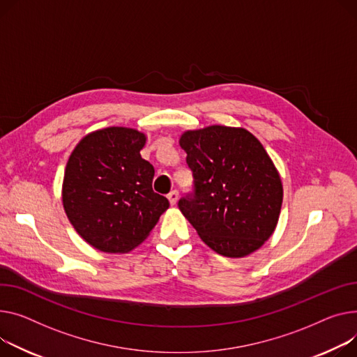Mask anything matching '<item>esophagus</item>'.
I'll use <instances>...</instances> for the list:
<instances>
[{"instance_id":"34e87169","label":"esophagus","mask_w":357,"mask_h":357,"mask_svg":"<svg viewBox=\"0 0 357 357\" xmlns=\"http://www.w3.org/2000/svg\"><path fill=\"white\" fill-rule=\"evenodd\" d=\"M178 198H179V194L178 191H171L169 195H168V199H169V204L174 206L176 202H178Z\"/></svg>"}]
</instances>
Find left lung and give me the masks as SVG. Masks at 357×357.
Instances as JSON below:
<instances>
[{
	"label": "left lung",
	"mask_w": 357,
	"mask_h": 357,
	"mask_svg": "<svg viewBox=\"0 0 357 357\" xmlns=\"http://www.w3.org/2000/svg\"><path fill=\"white\" fill-rule=\"evenodd\" d=\"M194 175V194L179 199L183 217L215 252L241 258L273 235L282 204L280 174L244 128L212 125L179 139Z\"/></svg>",
	"instance_id": "left-lung-1"
}]
</instances>
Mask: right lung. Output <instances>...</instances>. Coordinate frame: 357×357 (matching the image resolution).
Returning a JSON list of instances; mask_svg holds the SVG:
<instances>
[{
    "instance_id": "1",
    "label": "right lung",
    "mask_w": 357,
    "mask_h": 357,
    "mask_svg": "<svg viewBox=\"0 0 357 357\" xmlns=\"http://www.w3.org/2000/svg\"><path fill=\"white\" fill-rule=\"evenodd\" d=\"M145 144V133L112 126L86 135L71 152L63 206L70 224L93 248L132 251L169 208V201L152 189L155 169L140 156Z\"/></svg>"
}]
</instances>
